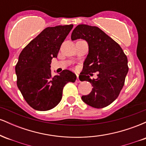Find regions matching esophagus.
Segmentation results:
<instances>
[{"label": "esophagus", "mask_w": 146, "mask_h": 146, "mask_svg": "<svg viewBox=\"0 0 146 146\" xmlns=\"http://www.w3.org/2000/svg\"><path fill=\"white\" fill-rule=\"evenodd\" d=\"M76 82H80V80H79V75H78V74H77V80H76Z\"/></svg>", "instance_id": "esophagus-1"}]
</instances>
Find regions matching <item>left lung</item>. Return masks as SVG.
I'll use <instances>...</instances> for the list:
<instances>
[{
  "label": "left lung",
  "instance_id": "8db88e82",
  "mask_svg": "<svg viewBox=\"0 0 146 146\" xmlns=\"http://www.w3.org/2000/svg\"><path fill=\"white\" fill-rule=\"evenodd\" d=\"M78 39L84 40L88 44V53L79 78L93 86L92 91L83 95L82 100L93 108H104L116 100L124 85L128 72L127 57L121 46L97 27L78 25L71 33V40ZM95 72L98 78L91 80L88 75Z\"/></svg>",
  "mask_w": 146,
  "mask_h": 146
}]
</instances>
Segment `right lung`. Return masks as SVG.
<instances>
[{
    "label": "right lung",
    "mask_w": 146,
    "mask_h": 146,
    "mask_svg": "<svg viewBox=\"0 0 146 146\" xmlns=\"http://www.w3.org/2000/svg\"><path fill=\"white\" fill-rule=\"evenodd\" d=\"M73 25L46 27L23 48L16 65L17 86L25 101L40 111L56 107L62 98L63 88L75 82L77 76L69 70L51 76V63Z\"/></svg>",
    "instance_id": "right-lung-1"
}]
</instances>
